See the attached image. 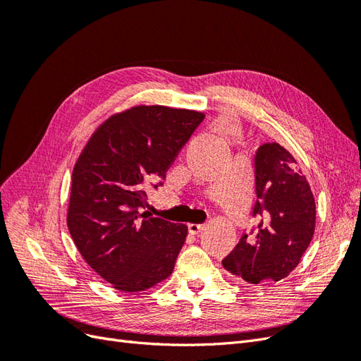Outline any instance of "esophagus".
<instances>
[{
  "mask_svg": "<svg viewBox=\"0 0 361 361\" xmlns=\"http://www.w3.org/2000/svg\"><path fill=\"white\" fill-rule=\"evenodd\" d=\"M203 231V224H194V223H190L188 224V232L191 235H197L199 232Z\"/></svg>",
  "mask_w": 361,
  "mask_h": 361,
  "instance_id": "34e87169",
  "label": "esophagus"
}]
</instances>
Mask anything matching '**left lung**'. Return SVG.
<instances>
[{
	"label": "left lung",
	"instance_id": "obj_1",
	"mask_svg": "<svg viewBox=\"0 0 361 361\" xmlns=\"http://www.w3.org/2000/svg\"><path fill=\"white\" fill-rule=\"evenodd\" d=\"M255 182L253 216H260L257 231L253 238L241 236L223 259V267L257 285L264 280L279 281L297 268L314 233L316 204L297 161L279 143L257 149Z\"/></svg>",
	"mask_w": 361,
	"mask_h": 361
}]
</instances>
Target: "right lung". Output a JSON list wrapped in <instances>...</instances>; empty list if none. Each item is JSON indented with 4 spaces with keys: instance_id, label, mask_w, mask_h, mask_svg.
Masks as SVG:
<instances>
[{
    "instance_id": "1",
    "label": "right lung",
    "mask_w": 361,
    "mask_h": 361,
    "mask_svg": "<svg viewBox=\"0 0 361 361\" xmlns=\"http://www.w3.org/2000/svg\"><path fill=\"white\" fill-rule=\"evenodd\" d=\"M203 118L182 108L133 106L106 118L76 161L69 232L84 260L114 289L145 290L173 272L188 227L141 214L145 188L166 178Z\"/></svg>"
}]
</instances>
